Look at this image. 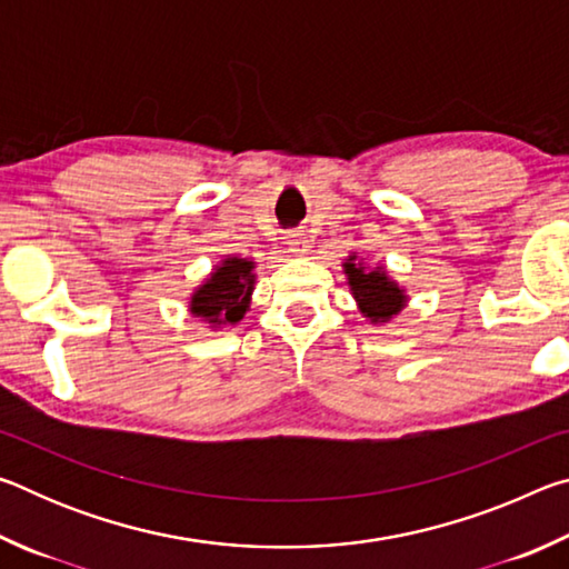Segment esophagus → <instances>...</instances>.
Instances as JSON below:
<instances>
[{"mask_svg": "<svg viewBox=\"0 0 569 569\" xmlns=\"http://www.w3.org/2000/svg\"><path fill=\"white\" fill-rule=\"evenodd\" d=\"M308 248H311V246H308V236L301 233V230H298V233L288 236V250H291V256L303 258L308 253Z\"/></svg>", "mask_w": 569, "mask_h": 569, "instance_id": "esophagus-1", "label": "esophagus"}]
</instances>
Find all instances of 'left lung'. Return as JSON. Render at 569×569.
Listing matches in <instances>:
<instances>
[{"label": "left lung", "mask_w": 569, "mask_h": 569, "mask_svg": "<svg viewBox=\"0 0 569 569\" xmlns=\"http://www.w3.org/2000/svg\"><path fill=\"white\" fill-rule=\"evenodd\" d=\"M341 268L346 273V283H349L356 308H359L361 316L369 323L387 326L407 308V288L393 281L383 263L369 266L363 258H359V253H349L343 258Z\"/></svg>", "instance_id": "1"}]
</instances>
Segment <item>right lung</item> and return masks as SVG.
<instances>
[{"label": "right lung", "mask_w": 569, "mask_h": 569, "mask_svg": "<svg viewBox=\"0 0 569 569\" xmlns=\"http://www.w3.org/2000/svg\"><path fill=\"white\" fill-rule=\"evenodd\" d=\"M256 288V261L243 256H223L210 273L192 288L188 311L210 331L228 329L243 321Z\"/></svg>", "instance_id": "1"}]
</instances>
